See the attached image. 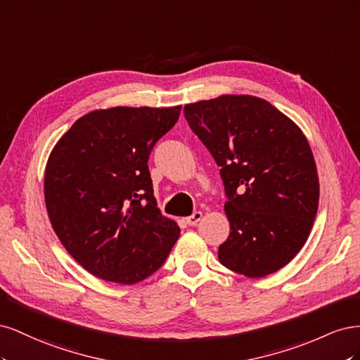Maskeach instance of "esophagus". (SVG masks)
<instances>
[{
  "instance_id": "esophagus-1",
  "label": "esophagus",
  "mask_w": 360,
  "mask_h": 360,
  "mask_svg": "<svg viewBox=\"0 0 360 360\" xmlns=\"http://www.w3.org/2000/svg\"><path fill=\"white\" fill-rule=\"evenodd\" d=\"M201 217H202V212H193L191 216L186 217V224L191 226L197 225L201 221Z\"/></svg>"
}]
</instances>
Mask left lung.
I'll return each mask as SVG.
<instances>
[{"mask_svg":"<svg viewBox=\"0 0 360 360\" xmlns=\"http://www.w3.org/2000/svg\"><path fill=\"white\" fill-rule=\"evenodd\" d=\"M193 134L219 167L231 225L221 264L263 278L308 240L319 209V176L308 139L267 101L225 94L184 106Z\"/></svg>","mask_w":360,"mask_h":360,"instance_id":"obj_1","label":"left lung"}]
</instances>
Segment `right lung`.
<instances>
[{
    "label": "right lung",
    "mask_w": 360,
    "mask_h": 360,
    "mask_svg": "<svg viewBox=\"0 0 360 360\" xmlns=\"http://www.w3.org/2000/svg\"><path fill=\"white\" fill-rule=\"evenodd\" d=\"M181 106L93 111L76 120L48 159L45 202L63 246L94 276L130 285L165 263L180 236L162 216L148 158Z\"/></svg>",
    "instance_id": "obj_1"
}]
</instances>
